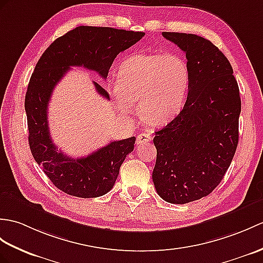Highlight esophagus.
Listing matches in <instances>:
<instances>
[{"label": "esophagus", "mask_w": 263, "mask_h": 263, "mask_svg": "<svg viewBox=\"0 0 263 263\" xmlns=\"http://www.w3.org/2000/svg\"><path fill=\"white\" fill-rule=\"evenodd\" d=\"M152 140V137L148 133H140L137 137V144H142V143H148Z\"/></svg>", "instance_id": "obj_1"}]
</instances>
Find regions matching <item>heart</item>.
Listing matches in <instances>:
<instances>
[{"label":"heart","instance_id":"1","mask_svg":"<svg viewBox=\"0 0 263 263\" xmlns=\"http://www.w3.org/2000/svg\"><path fill=\"white\" fill-rule=\"evenodd\" d=\"M189 82V67L178 54H134L122 63L108 91L120 114L130 115L139 102L141 118L159 125L179 114Z\"/></svg>","mask_w":263,"mask_h":263}]
</instances>
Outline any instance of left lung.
Listing matches in <instances>:
<instances>
[{
    "instance_id": "obj_1",
    "label": "left lung",
    "mask_w": 263,
    "mask_h": 263,
    "mask_svg": "<svg viewBox=\"0 0 263 263\" xmlns=\"http://www.w3.org/2000/svg\"><path fill=\"white\" fill-rule=\"evenodd\" d=\"M162 35L185 51L191 82L184 108L156 132L152 179L163 200L186 204L210 195L230 167L239 142L240 90L228 58L210 40Z\"/></svg>"
}]
</instances>
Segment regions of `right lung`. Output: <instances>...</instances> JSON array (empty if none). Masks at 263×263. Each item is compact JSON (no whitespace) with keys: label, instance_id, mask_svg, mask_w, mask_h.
Here are the masks:
<instances>
[{"label":"right lung","instance_id":"1","mask_svg":"<svg viewBox=\"0 0 263 263\" xmlns=\"http://www.w3.org/2000/svg\"><path fill=\"white\" fill-rule=\"evenodd\" d=\"M144 32L81 26L59 36L42 53L28 85L26 102L29 145L36 163L64 193L82 198L103 196L113 188L121 164L134 149L136 137L109 142L87 157L70 158L54 145L48 125V104L54 86L70 67H84L105 79L115 57ZM97 93L107 91L94 82Z\"/></svg>","mask_w":263,"mask_h":263}]
</instances>
